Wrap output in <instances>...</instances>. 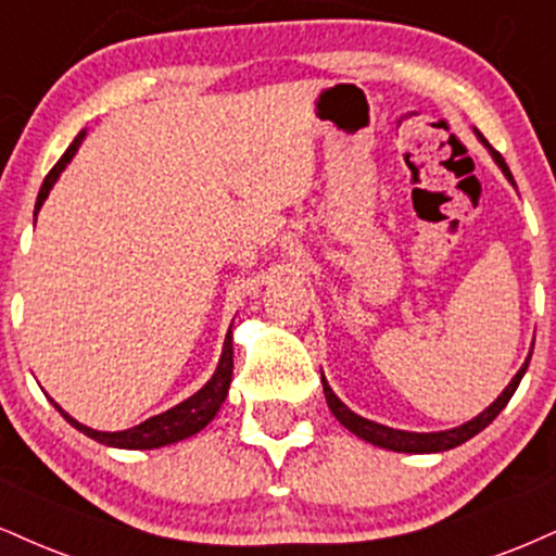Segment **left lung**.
Segmentation results:
<instances>
[{
  "mask_svg": "<svg viewBox=\"0 0 556 556\" xmlns=\"http://www.w3.org/2000/svg\"><path fill=\"white\" fill-rule=\"evenodd\" d=\"M473 134H477L479 142L486 147V152H490L494 163H497V168L503 170V176L515 186L513 173H510V168H507L503 155H500V152L494 150V147L486 142V139L481 137L477 129H473ZM531 352H533V346H531ZM528 363H531V354H528L526 363L520 365V370L515 372V378L510 380V383L505 386V391L500 393V396L494 399L484 412L477 414V417L469 419V422L451 427V430H440V432H409V430H396V427H386L380 422H372V419H365V417H359V414H354L350 406H346L344 401L331 391L329 380H326L324 372H320V383H324L326 404H329L333 417H337L339 422H342L352 434H357L359 440H365V443L386 447V451H396V453H443V451H451V447H458L460 443H466V440H471L473 434H479L481 430H484L486 425H492V419L505 409L507 401L513 399L515 388H518L520 380H523Z\"/></svg>",
  "mask_w": 556,
  "mask_h": 556,
  "instance_id": "obj_1",
  "label": "left lung"
}]
</instances>
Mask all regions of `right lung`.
<instances>
[{
  "label": "right lung",
  "mask_w": 556,
  "mask_h": 556,
  "mask_svg": "<svg viewBox=\"0 0 556 556\" xmlns=\"http://www.w3.org/2000/svg\"><path fill=\"white\" fill-rule=\"evenodd\" d=\"M85 137H87V129L77 134L75 142L66 147L62 160H59V163L51 168L49 176L43 178V186H41V191H38V199H36V214L41 212L43 202L49 199L53 184H56L59 176H62L66 165L72 163V157L77 155L79 144H83ZM230 380H232V324H230V329H227L223 354H219L217 370L212 372V378L206 380V383L199 388L193 396L180 401V404H176V406H170L168 412L144 419L142 425L129 427V430H118V432H100L83 422H77V419L72 417V414H66L53 399H49V401L56 406V412L62 414L66 422L75 427V430L87 434V438L98 440V443H103L109 447H124V451H152V447L173 445V443H178V440H186V438H191V434L202 432L204 427L210 425L214 417H217L219 406H223V401L227 399V391H230Z\"/></svg>",
  "instance_id": "obj_1"
}]
</instances>
